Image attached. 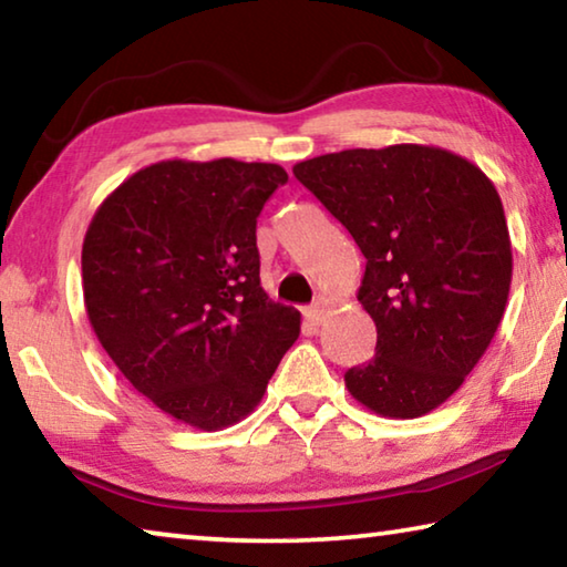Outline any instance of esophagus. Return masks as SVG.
Returning <instances> with one entry per match:
<instances>
[{
  "instance_id": "esophagus-1",
  "label": "esophagus",
  "mask_w": 567,
  "mask_h": 567,
  "mask_svg": "<svg viewBox=\"0 0 567 567\" xmlns=\"http://www.w3.org/2000/svg\"><path fill=\"white\" fill-rule=\"evenodd\" d=\"M324 312H328L324 310V305H312V307H305L302 315L310 324H320L324 320Z\"/></svg>"
}]
</instances>
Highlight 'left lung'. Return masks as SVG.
Instances as JSON below:
<instances>
[{
	"instance_id": "8db88e82",
	"label": "left lung",
	"mask_w": 567,
	"mask_h": 567,
	"mask_svg": "<svg viewBox=\"0 0 567 567\" xmlns=\"http://www.w3.org/2000/svg\"><path fill=\"white\" fill-rule=\"evenodd\" d=\"M292 172L368 260L358 300L378 348L344 388L382 417L427 415L501 328L513 280L501 195L473 162L433 145L342 150Z\"/></svg>"
}]
</instances>
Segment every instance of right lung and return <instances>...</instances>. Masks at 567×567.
<instances>
[{
	"label": "right lung",
	"instance_id": "1",
	"mask_svg": "<svg viewBox=\"0 0 567 567\" xmlns=\"http://www.w3.org/2000/svg\"><path fill=\"white\" fill-rule=\"evenodd\" d=\"M285 182L270 162H155L110 192L84 235V307L104 352L205 433L260 405L300 334V312L262 290L255 235Z\"/></svg>",
	"mask_w": 567,
	"mask_h": 567
}]
</instances>
